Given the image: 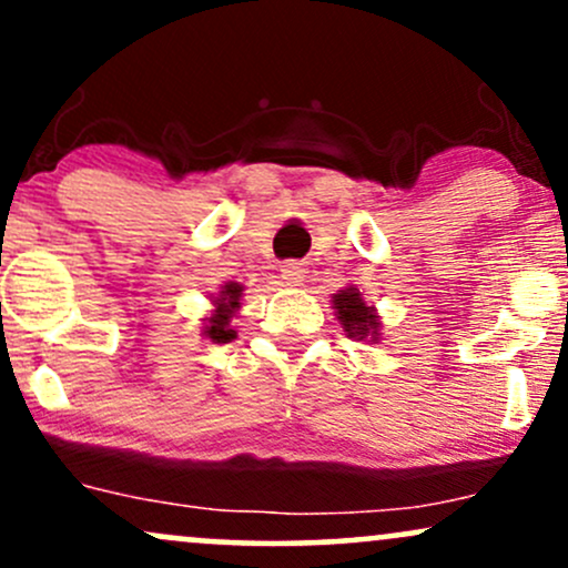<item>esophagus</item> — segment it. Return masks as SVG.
I'll return each mask as SVG.
<instances>
[{"instance_id":"1","label":"esophagus","mask_w":568,"mask_h":568,"mask_svg":"<svg viewBox=\"0 0 568 568\" xmlns=\"http://www.w3.org/2000/svg\"><path fill=\"white\" fill-rule=\"evenodd\" d=\"M280 277H283L285 285H302L306 277V270L302 262H285L280 266Z\"/></svg>"}]
</instances>
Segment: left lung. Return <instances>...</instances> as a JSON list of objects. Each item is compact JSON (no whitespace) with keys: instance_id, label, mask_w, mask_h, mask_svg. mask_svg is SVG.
Listing matches in <instances>:
<instances>
[{"instance_id":"left-lung-1","label":"left lung","mask_w":568,"mask_h":568,"mask_svg":"<svg viewBox=\"0 0 568 568\" xmlns=\"http://www.w3.org/2000/svg\"><path fill=\"white\" fill-rule=\"evenodd\" d=\"M334 304L338 310V321H342L344 331H347L349 336H357V338L376 336V331H379V323H376L374 310L366 306V302H363L357 288H347V291L336 293Z\"/></svg>"}]
</instances>
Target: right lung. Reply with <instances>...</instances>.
Masks as SVG:
<instances>
[{"instance_id": "obj_1", "label": "right lung", "mask_w": 568, "mask_h": 568, "mask_svg": "<svg viewBox=\"0 0 568 568\" xmlns=\"http://www.w3.org/2000/svg\"><path fill=\"white\" fill-rule=\"evenodd\" d=\"M216 315L211 317V325H207L205 334L213 338V342H230L234 331L230 328V317L234 306H240V285L230 283L224 291H221V298H216Z\"/></svg>"}]
</instances>
